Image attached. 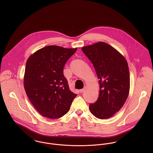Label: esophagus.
I'll list each match as a JSON object with an SVG mask.
<instances>
[{"mask_svg":"<svg viewBox=\"0 0 153 153\" xmlns=\"http://www.w3.org/2000/svg\"><path fill=\"white\" fill-rule=\"evenodd\" d=\"M85 89H86V88H83V89H81L79 90V92H80V93H82V92H84L85 91Z\"/></svg>","mask_w":153,"mask_h":153,"instance_id":"esophagus-1","label":"esophagus"}]
</instances>
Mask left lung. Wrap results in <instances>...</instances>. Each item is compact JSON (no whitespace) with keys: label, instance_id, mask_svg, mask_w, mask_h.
Segmentation results:
<instances>
[{"label":"left lung","instance_id":"left-lung-1","mask_svg":"<svg viewBox=\"0 0 153 153\" xmlns=\"http://www.w3.org/2000/svg\"><path fill=\"white\" fill-rule=\"evenodd\" d=\"M81 49L92 63L99 79V97L95 103L89 104L90 112L99 119L109 118L123 107L128 98L130 87L128 63L117 49L103 42Z\"/></svg>","mask_w":153,"mask_h":153}]
</instances>
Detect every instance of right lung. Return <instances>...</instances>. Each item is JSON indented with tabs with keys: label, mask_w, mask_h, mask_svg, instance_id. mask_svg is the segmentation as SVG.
Wrapping results in <instances>:
<instances>
[{
	"label": "right lung",
	"mask_w": 153,
	"mask_h": 153,
	"mask_svg": "<svg viewBox=\"0 0 153 153\" xmlns=\"http://www.w3.org/2000/svg\"><path fill=\"white\" fill-rule=\"evenodd\" d=\"M76 50L47 46L34 52L26 61L23 77L25 92L32 104L44 117H62L77 95L70 91L63 74L66 61Z\"/></svg>",
	"instance_id": "1"
}]
</instances>
